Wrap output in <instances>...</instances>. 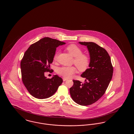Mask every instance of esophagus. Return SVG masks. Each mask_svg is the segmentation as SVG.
<instances>
[{"label":"esophagus","instance_id":"1","mask_svg":"<svg viewBox=\"0 0 134 134\" xmlns=\"http://www.w3.org/2000/svg\"><path fill=\"white\" fill-rule=\"evenodd\" d=\"M67 79H67V78H63V81H66Z\"/></svg>","mask_w":134,"mask_h":134}]
</instances>
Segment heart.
Returning a JSON list of instances; mask_svg holds the SVG:
<instances>
[{"instance_id":"b5f03b06","label":"heart","mask_w":134,"mask_h":134,"mask_svg":"<svg viewBox=\"0 0 134 134\" xmlns=\"http://www.w3.org/2000/svg\"><path fill=\"white\" fill-rule=\"evenodd\" d=\"M66 50L74 58V63L80 71L86 70L90 64L89 57L85 54H82V50L77 45L71 44L67 47ZM58 53L54 57V60L57 59ZM76 68L75 66H62L58 69L57 73L65 78H70L76 72Z\"/></svg>"}]
</instances>
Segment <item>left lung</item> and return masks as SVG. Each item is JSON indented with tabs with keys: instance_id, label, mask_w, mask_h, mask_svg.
I'll return each instance as SVG.
<instances>
[{
	"instance_id": "1",
	"label": "left lung",
	"mask_w": 134,
	"mask_h": 134,
	"mask_svg": "<svg viewBox=\"0 0 134 134\" xmlns=\"http://www.w3.org/2000/svg\"><path fill=\"white\" fill-rule=\"evenodd\" d=\"M87 47L90 56L89 68L81 75L85 83L73 80L70 88L72 99L81 105L97 102L105 93L112 78L113 67L108 53L93 42H79Z\"/></svg>"
}]
</instances>
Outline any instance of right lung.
Wrapping results in <instances>:
<instances>
[{"label":"right lung","mask_w":134,"mask_h":134,"mask_svg":"<svg viewBox=\"0 0 134 134\" xmlns=\"http://www.w3.org/2000/svg\"><path fill=\"white\" fill-rule=\"evenodd\" d=\"M65 43L45 37L32 44L24 54L20 62L22 81L29 93L38 99L51 97L63 82L57 75L49 79L45 72H50L56 48Z\"/></svg>","instance_id":"obj_1"}]
</instances>
